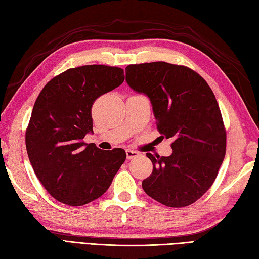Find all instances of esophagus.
Masks as SVG:
<instances>
[{
	"mask_svg": "<svg viewBox=\"0 0 259 259\" xmlns=\"http://www.w3.org/2000/svg\"><path fill=\"white\" fill-rule=\"evenodd\" d=\"M125 153H126V158H128V159H133V158H136V157L139 156L138 151H135V150H131V149H126Z\"/></svg>",
	"mask_w": 259,
	"mask_h": 259,
	"instance_id": "esophagus-1",
	"label": "esophagus"
}]
</instances>
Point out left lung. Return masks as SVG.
<instances>
[{
	"instance_id": "8db88e82",
	"label": "left lung",
	"mask_w": 259,
	"mask_h": 259,
	"mask_svg": "<svg viewBox=\"0 0 259 259\" xmlns=\"http://www.w3.org/2000/svg\"><path fill=\"white\" fill-rule=\"evenodd\" d=\"M125 80L149 97L162 138H171L169 157L152 156L146 194L162 205L183 208L212 186L226 155V129L221 109L205 79L185 65L162 61L130 64Z\"/></svg>"
}]
</instances>
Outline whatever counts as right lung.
Masks as SVG:
<instances>
[{"instance_id":"obj_1","label":"right lung","mask_w":259,"mask_h":259,"mask_svg":"<svg viewBox=\"0 0 259 259\" xmlns=\"http://www.w3.org/2000/svg\"><path fill=\"white\" fill-rule=\"evenodd\" d=\"M123 80L121 68L82 65L54 76L36 98L26 151L37 179L58 201L79 207L98 199L124 162L121 148L101 150L83 141L93 128V103Z\"/></svg>"}]
</instances>
